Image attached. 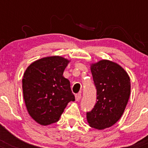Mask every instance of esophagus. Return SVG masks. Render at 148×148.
Returning a JSON list of instances; mask_svg holds the SVG:
<instances>
[{
  "label": "esophagus",
  "instance_id": "esophagus-1",
  "mask_svg": "<svg viewBox=\"0 0 148 148\" xmlns=\"http://www.w3.org/2000/svg\"><path fill=\"white\" fill-rule=\"evenodd\" d=\"M81 97H82V95L80 93H79V94H77V95H75L76 101L80 100V99H81Z\"/></svg>",
  "mask_w": 148,
  "mask_h": 148
}]
</instances>
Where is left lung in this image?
I'll list each match as a JSON object with an SVG mask.
<instances>
[{
  "instance_id": "obj_1",
  "label": "left lung",
  "mask_w": 148,
  "mask_h": 148,
  "mask_svg": "<svg viewBox=\"0 0 148 148\" xmlns=\"http://www.w3.org/2000/svg\"><path fill=\"white\" fill-rule=\"evenodd\" d=\"M97 89L93 110L86 113L89 126L97 130L110 127L122 117L130 95V79L118 64L102 59L90 64Z\"/></svg>"
}]
</instances>
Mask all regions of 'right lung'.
Segmentation results:
<instances>
[{
  "label": "right lung",
  "instance_id": "right-lung-1",
  "mask_svg": "<svg viewBox=\"0 0 148 148\" xmlns=\"http://www.w3.org/2000/svg\"><path fill=\"white\" fill-rule=\"evenodd\" d=\"M69 62L60 56L44 57L31 63L23 74L22 88L26 109L39 125L58 122L68 103L75 100L69 81L63 76Z\"/></svg>",
  "mask_w": 148,
  "mask_h": 148
}]
</instances>
